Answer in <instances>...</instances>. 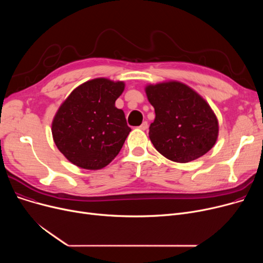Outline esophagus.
Segmentation results:
<instances>
[{"mask_svg": "<svg viewBox=\"0 0 263 263\" xmlns=\"http://www.w3.org/2000/svg\"><path fill=\"white\" fill-rule=\"evenodd\" d=\"M141 130H147V128H148V123H147V121H144L142 124H141V126L139 127Z\"/></svg>", "mask_w": 263, "mask_h": 263, "instance_id": "esophagus-1", "label": "esophagus"}]
</instances>
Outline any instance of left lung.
<instances>
[{
  "instance_id": "1",
  "label": "left lung",
  "mask_w": 263,
  "mask_h": 263,
  "mask_svg": "<svg viewBox=\"0 0 263 263\" xmlns=\"http://www.w3.org/2000/svg\"><path fill=\"white\" fill-rule=\"evenodd\" d=\"M145 92L156 112L149 139L162 156L187 163L211 150L218 137V120L196 90L171 80L148 84Z\"/></svg>"
}]
</instances>
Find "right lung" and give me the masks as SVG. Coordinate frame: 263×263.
<instances>
[{
  "mask_svg": "<svg viewBox=\"0 0 263 263\" xmlns=\"http://www.w3.org/2000/svg\"><path fill=\"white\" fill-rule=\"evenodd\" d=\"M124 82L96 78L76 87L52 120L58 149L76 166L97 171L112 162L131 129L115 101Z\"/></svg>",
  "mask_w": 263,
  "mask_h": 263,
  "instance_id": "add662e5",
  "label": "right lung"
}]
</instances>
